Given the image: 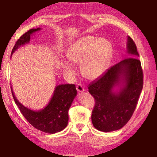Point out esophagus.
I'll return each mask as SVG.
<instances>
[{"mask_svg": "<svg viewBox=\"0 0 157 157\" xmlns=\"http://www.w3.org/2000/svg\"><path fill=\"white\" fill-rule=\"evenodd\" d=\"M76 89H77V91H78V92L79 93V94H80V93H83L84 91V87L82 86L81 84H78V85H77Z\"/></svg>", "mask_w": 157, "mask_h": 157, "instance_id": "obj_1", "label": "esophagus"}]
</instances>
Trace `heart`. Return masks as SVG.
<instances>
[{
  "instance_id": "b5f03b06",
  "label": "heart",
  "mask_w": 157,
  "mask_h": 157,
  "mask_svg": "<svg viewBox=\"0 0 157 157\" xmlns=\"http://www.w3.org/2000/svg\"><path fill=\"white\" fill-rule=\"evenodd\" d=\"M112 54L113 46L109 41L88 36L74 41L68 48L66 55L71 62L82 63L81 70L85 78L95 79L107 71ZM69 61L63 59L62 67L66 74L73 76L75 71Z\"/></svg>"
}]
</instances>
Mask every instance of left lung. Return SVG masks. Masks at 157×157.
Wrapping results in <instances>:
<instances>
[{
	"instance_id": "1",
	"label": "left lung",
	"mask_w": 157,
	"mask_h": 157,
	"mask_svg": "<svg viewBox=\"0 0 157 157\" xmlns=\"http://www.w3.org/2000/svg\"><path fill=\"white\" fill-rule=\"evenodd\" d=\"M127 58L108 69L98 80L89 85L95 99L91 121L103 132L120 129L131 118L143 89V78L136 46L127 36Z\"/></svg>"
}]
</instances>
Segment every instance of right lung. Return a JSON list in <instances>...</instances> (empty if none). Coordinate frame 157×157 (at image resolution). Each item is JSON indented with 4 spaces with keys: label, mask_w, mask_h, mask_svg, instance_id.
<instances>
[{
    "label": "right lung",
    "mask_w": 157,
    "mask_h": 157,
    "mask_svg": "<svg viewBox=\"0 0 157 157\" xmlns=\"http://www.w3.org/2000/svg\"><path fill=\"white\" fill-rule=\"evenodd\" d=\"M41 28H33L25 33L20 37L16 43L12 51V55L20 47L28 44L33 34L41 30ZM13 98L21 113L30 124L36 129L48 134L62 131L68 124V111L73 100L77 95L75 84H59L55 87L53 94L48 105L40 110H33L25 107L17 100L13 91Z\"/></svg>",
    "instance_id": "add662e5"
}]
</instances>
